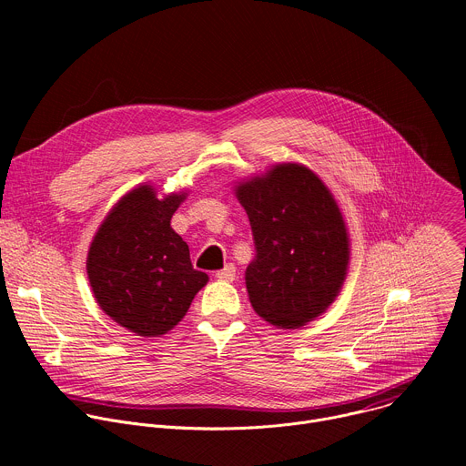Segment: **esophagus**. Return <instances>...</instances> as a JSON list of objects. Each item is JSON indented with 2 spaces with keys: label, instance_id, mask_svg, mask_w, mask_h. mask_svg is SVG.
Segmentation results:
<instances>
[{
  "label": "esophagus",
  "instance_id": "1",
  "mask_svg": "<svg viewBox=\"0 0 466 466\" xmlns=\"http://www.w3.org/2000/svg\"><path fill=\"white\" fill-rule=\"evenodd\" d=\"M216 279L218 280H223V282H232L234 279H236V268L232 263H227L223 269H219L218 273H216Z\"/></svg>",
  "mask_w": 466,
  "mask_h": 466
}]
</instances>
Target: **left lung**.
Returning <instances> with one entry per match:
<instances>
[{
  "label": "left lung",
  "mask_w": 466,
  "mask_h": 466,
  "mask_svg": "<svg viewBox=\"0 0 466 466\" xmlns=\"http://www.w3.org/2000/svg\"><path fill=\"white\" fill-rule=\"evenodd\" d=\"M256 256L245 271L254 311L300 328L338 297L349 268V234L324 182L300 164H279L236 187Z\"/></svg>",
  "instance_id": "left-lung-1"
}]
</instances>
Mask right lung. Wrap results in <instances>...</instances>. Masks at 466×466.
Segmentation results:
<instances>
[{
  "label": "right lung",
  "mask_w": 466,
  "mask_h": 466,
  "mask_svg": "<svg viewBox=\"0 0 466 466\" xmlns=\"http://www.w3.org/2000/svg\"><path fill=\"white\" fill-rule=\"evenodd\" d=\"M184 193L157 198L140 186L119 198L86 259L94 297L119 326L158 338L186 315L208 275L193 269L186 241L171 228Z\"/></svg>",
  "instance_id": "right-lung-1"
}]
</instances>
